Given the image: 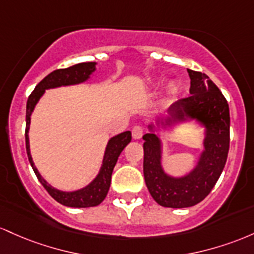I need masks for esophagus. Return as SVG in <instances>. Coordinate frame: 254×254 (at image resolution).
Masks as SVG:
<instances>
[{
  "label": "esophagus",
  "instance_id": "1",
  "mask_svg": "<svg viewBox=\"0 0 254 254\" xmlns=\"http://www.w3.org/2000/svg\"><path fill=\"white\" fill-rule=\"evenodd\" d=\"M142 132H144V130H142V128H141L140 126L133 127V129H132V136H133V139H135V140H138V139H140L141 136H142Z\"/></svg>",
  "mask_w": 254,
  "mask_h": 254
}]
</instances>
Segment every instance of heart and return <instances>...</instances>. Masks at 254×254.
<instances>
[{
	"instance_id": "b5f03b06",
	"label": "heart",
	"mask_w": 254,
	"mask_h": 254,
	"mask_svg": "<svg viewBox=\"0 0 254 254\" xmlns=\"http://www.w3.org/2000/svg\"><path fill=\"white\" fill-rule=\"evenodd\" d=\"M159 84V81H153L152 85L153 86H157V85ZM176 92H178V86H176V84H174V82H172V84H169L167 86V89H165V95H164V101H169L172 97H174L176 95Z\"/></svg>"
}]
</instances>
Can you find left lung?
<instances>
[{"mask_svg": "<svg viewBox=\"0 0 254 254\" xmlns=\"http://www.w3.org/2000/svg\"><path fill=\"white\" fill-rule=\"evenodd\" d=\"M190 97L174 103L168 114L149 125L144 139V179L156 203L184 209L200 203L211 192L223 172L229 151V107L218 87L206 74L187 69ZM194 121L203 128V149L195 167L181 176L164 169L161 134Z\"/></svg>", "mask_w": 254, "mask_h": 254, "instance_id": "8db88e82", "label": "left lung"}]
</instances>
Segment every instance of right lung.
<instances>
[{
  "label": "right lung",
  "instance_id": "1",
  "mask_svg": "<svg viewBox=\"0 0 254 254\" xmlns=\"http://www.w3.org/2000/svg\"><path fill=\"white\" fill-rule=\"evenodd\" d=\"M97 64L96 62H84V64H74L72 67L64 68V69H58L51 72L49 75L45 76L43 80L36 86L35 91L28 97L26 104V132H25V139H26V151L27 157L30 161L31 167L35 172L37 179L43 185L48 193L59 201L60 204L69 207H92L97 206L104 200L108 194V190L110 189V182H112V174L118 162L119 156L124 151L132 139V134L129 130L124 133L112 136L107 142L105 151L102 159L101 168H99L98 174L95 176L89 185H86L82 189L75 190H62L55 189L54 186L45 180L36 168L33 163L32 156H31L30 150V138H28V132H30L31 125V115L35 110L37 103L42 98L43 95L47 90L58 89L62 86H72V85H79L82 82L89 81L93 73L96 72Z\"/></svg>",
  "mask_w": 254,
  "mask_h": 254
}]
</instances>
